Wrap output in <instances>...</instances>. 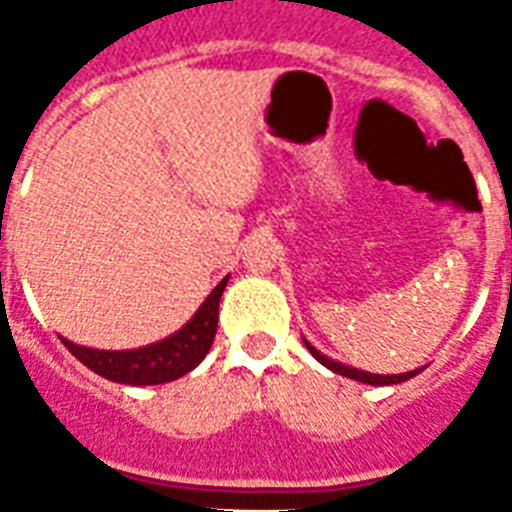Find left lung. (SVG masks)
Wrapping results in <instances>:
<instances>
[{
	"label": "left lung",
	"instance_id": "8db88e82",
	"mask_svg": "<svg viewBox=\"0 0 512 512\" xmlns=\"http://www.w3.org/2000/svg\"><path fill=\"white\" fill-rule=\"evenodd\" d=\"M305 348L311 350L313 358H316L319 364H324L327 369H332V372L342 374V377H350V380L369 382V385H396V382H404V380H409V377H414V374H420V369H414V372H406V374H369V372H361V369H353V366L337 364V361L327 358L324 353H319V350L313 348L308 340H305Z\"/></svg>",
	"mask_w": 512,
	"mask_h": 512
}]
</instances>
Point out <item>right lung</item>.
Wrapping results in <instances>:
<instances>
[{"mask_svg":"<svg viewBox=\"0 0 512 512\" xmlns=\"http://www.w3.org/2000/svg\"><path fill=\"white\" fill-rule=\"evenodd\" d=\"M228 284L225 276L212 295L201 303L188 324L172 337L154 345L138 350H98V348H82L74 345L71 340H63L71 353L82 361L87 369H92L100 377L111 382H122V385H162L183 377L201 364V358L207 356L212 348L217 332V308H220V297Z\"/></svg>","mask_w":512,"mask_h":512,"instance_id":"1","label":"right lung"}]
</instances>
